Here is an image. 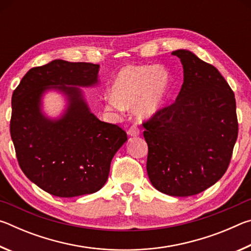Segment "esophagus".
<instances>
[{
    "mask_svg": "<svg viewBox=\"0 0 251 251\" xmlns=\"http://www.w3.org/2000/svg\"><path fill=\"white\" fill-rule=\"evenodd\" d=\"M127 133H128V135L131 136V137H136V136L139 135V133H141V131H139V129L136 126H131L130 128L128 129V131H127Z\"/></svg>",
    "mask_w": 251,
    "mask_h": 251,
    "instance_id": "1",
    "label": "esophagus"
}]
</instances>
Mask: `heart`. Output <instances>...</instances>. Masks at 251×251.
Masks as SVG:
<instances>
[{
	"mask_svg": "<svg viewBox=\"0 0 251 251\" xmlns=\"http://www.w3.org/2000/svg\"><path fill=\"white\" fill-rule=\"evenodd\" d=\"M171 72L161 65H127L116 74L105 109L122 112L134 108L141 120H150L167 104L172 92Z\"/></svg>",
	"mask_w": 251,
	"mask_h": 251,
	"instance_id": "obj_1",
	"label": "heart"
}]
</instances>
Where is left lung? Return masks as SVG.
<instances>
[{
	"mask_svg": "<svg viewBox=\"0 0 251 251\" xmlns=\"http://www.w3.org/2000/svg\"><path fill=\"white\" fill-rule=\"evenodd\" d=\"M184 69L175 103L144 124L147 174L160 193L188 197L226 173L238 136L235 94L218 70L188 50H174Z\"/></svg>",
	"mask_w": 251,
	"mask_h": 251,
	"instance_id": "obj_1",
	"label": "left lung"
}]
</instances>
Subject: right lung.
<instances>
[{
    "label": "right lung",
    "mask_w": 251,
    "mask_h": 251,
    "mask_svg": "<svg viewBox=\"0 0 251 251\" xmlns=\"http://www.w3.org/2000/svg\"><path fill=\"white\" fill-rule=\"evenodd\" d=\"M99 77V64L54 59L29 70L12 95L10 130L20 167L53 196L99 192L114 155L127 141L120 126L100 121L85 100L82 87L97 86ZM49 91L66 101L56 118L43 109Z\"/></svg>",
    "instance_id": "right-lung-1"
}]
</instances>
